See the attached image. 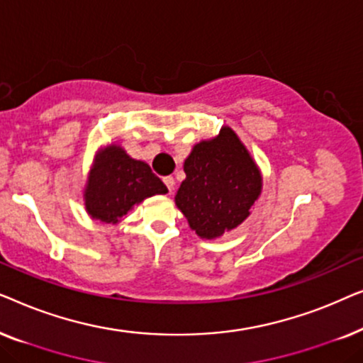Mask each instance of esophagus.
<instances>
[{
  "mask_svg": "<svg viewBox=\"0 0 363 363\" xmlns=\"http://www.w3.org/2000/svg\"><path fill=\"white\" fill-rule=\"evenodd\" d=\"M163 183H165V185H167L168 191H173V186H175V178H173V177H165V178H163Z\"/></svg>",
  "mask_w": 363,
  "mask_h": 363,
  "instance_id": "esophagus-1",
  "label": "esophagus"
}]
</instances>
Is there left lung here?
Masks as SVG:
<instances>
[{
    "mask_svg": "<svg viewBox=\"0 0 363 363\" xmlns=\"http://www.w3.org/2000/svg\"><path fill=\"white\" fill-rule=\"evenodd\" d=\"M175 196L198 236L213 240L250 216L261 193L262 180L256 163L230 127L220 135L193 147Z\"/></svg>",
    "mask_w": 363,
    "mask_h": 363,
    "instance_id": "8db88e82",
    "label": "left lung"
}]
</instances>
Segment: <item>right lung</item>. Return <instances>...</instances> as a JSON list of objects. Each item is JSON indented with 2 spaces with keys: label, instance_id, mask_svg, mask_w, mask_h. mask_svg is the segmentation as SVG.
<instances>
[{
  "label": "right lung",
  "instance_id": "right-lung-1",
  "mask_svg": "<svg viewBox=\"0 0 363 363\" xmlns=\"http://www.w3.org/2000/svg\"><path fill=\"white\" fill-rule=\"evenodd\" d=\"M167 186L145 162L133 160L111 145L96 158L86 188V210L104 223H117L147 196L163 195Z\"/></svg>",
  "mask_w": 363,
  "mask_h": 363
}]
</instances>
